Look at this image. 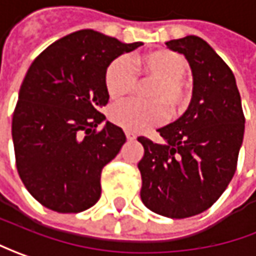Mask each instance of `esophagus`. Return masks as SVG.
Returning a JSON list of instances; mask_svg holds the SVG:
<instances>
[{
  "instance_id": "1",
  "label": "esophagus",
  "mask_w": 256,
  "mask_h": 256,
  "mask_svg": "<svg viewBox=\"0 0 256 256\" xmlns=\"http://www.w3.org/2000/svg\"><path fill=\"white\" fill-rule=\"evenodd\" d=\"M126 137H128V140H136V134L134 133H132V132H126Z\"/></svg>"
}]
</instances>
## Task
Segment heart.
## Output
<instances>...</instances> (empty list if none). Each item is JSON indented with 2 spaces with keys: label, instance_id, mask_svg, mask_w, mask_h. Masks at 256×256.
<instances>
[{
  "label": "heart",
  "instance_id": "heart-1",
  "mask_svg": "<svg viewBox=\"0 0 256 256\" xmlns=\"http://www.w3.org/2000/svg\"><path fill=\"white\" fill-rule=\"evenodd\" d=\"M134 65L143 75L154 80L147 92L148 103L126 102L113 108L112 120L128 132H143L162 124L167 118L177 116L188 108L190 90L182 82L187 62L170 49H157L134 58ZM106 89L113 100H122L133 90L136 75L126 58L112 62L104 76Z\"/></svg>",
  "mask_w": 256,
  "mask_h": 256
}]
</instances>
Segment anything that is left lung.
<instances>
[{
    "mask_svg": "<svg viewBox=\"0 0 256 256\" xmlns=\"http://www.w3.org/2000/svg\"><path fill=\"white\" fill-rule=\"evenodd\" d=\"M166 45L188 60L192 98L181 118L157 130L164 143L137 138L144 147L140 197L156 214L187 218L211 207L232 180L245 118L232 70L206 40L188 35Z\"/></svg>",
    "mask_w": 256,
    "mask_h": 256,
    "instance_id": "1",
    "label": "left lung"
}]
</instances>
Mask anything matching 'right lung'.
Segmentation results:
<instances>
[{
	"label": "right lung",
	"instance_id": "obj_1",
	"mask_svg": "<svg viewBox=\"0 0 256 256\" xmlns=\"http://www.w3.org/2000/svg\"><path fill=\"white\" fill-rule=\"evenodd\" d=\"M142 42L123 44L93 30L72 32L32 62L12 116L16 170L44 207L80 212L100 198V174L126 142L100 113L106 70Z\"/></svg>",
	"mask_w": 256,
	"mask_h": 256
}]
</instances>
